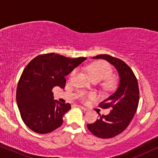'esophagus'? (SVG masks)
<instances>
[{
  "mask_svg": "<svg viewBox=\"0 0 158 158\" xmlns=\"http://www.w3.org/2000/svg\"><path fill=\"white\" fill-rule=\"evenodd\" d=\"M78 106L79 108H81V109H83V111H88V108H86V107H84V106H83L78 105V106Z\"/></svg>",
  "mask_w": 158,
  "mask_h": 158,
  "instance_id": "1",
  "label": "esophagus"
}]
</instances>
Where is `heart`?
I'll return each instance as SVG.
<instances>
[{
	"label": "heart",
	"instance_id": "b5f03b06",
	"mask_svg": "<svg viewBox=\"0 0 158 158\" xmlns=\"http://www.w3.org/2000/svg\"><path fill=\"white\" fill-rule=\"evenodd\" d=\"M86 70L91 77L93 81H100L103 79L107 78L112 73V68L108 62L105 61H96L90 63L89 65L86 67ZM75 70H73L70 74V77H72L75 75ZM114 85V81L113 79H109L106 81L105 86L108 88H111ZM81 100L83 101H87L89 99L94 98L96 97V94L94 93H85L82 92L80 94Z\"/></svg>",
	"mask_w": 158,
	"mask_h": 158
}]
</instances>
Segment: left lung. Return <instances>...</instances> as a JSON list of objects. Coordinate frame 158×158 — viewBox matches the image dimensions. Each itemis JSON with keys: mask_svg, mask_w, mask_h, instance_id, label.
I'll list each match as a JSON object with an SVG mask.
<instances>
[{"mask_svg": "<svg viewBox=\"0 0 158 158\" xmlns=\"http://www.w3.org/2000/svg\"><path fill=\"white\" fill-rule=\"evenodd\" d=\"M93 58L106 60L116 68L120 77L116 91L98 105L101 109H111V112L108 115L98 114V119L87 124L88 130L96 137L112 138L127 129L137 111L139 100L137 79L130 67L118 58L109 55H99Z\"/></svg>", "mask_w": 158, "mask_h": 158, "instance_id": "obj_1", "label": "left lung"}]
</instances>
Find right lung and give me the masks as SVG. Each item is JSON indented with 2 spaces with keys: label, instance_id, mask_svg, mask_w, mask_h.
Returning a JSON list of instances; mask_svg holds the SVG:
<instances>
[{
  "label": "right lung",
  "instance_id": "1",
  "mask_svg": "<svg viewBox=\"0 0 158 158\" xmlns=\"http://www.w3.org/2000/svg\"><path fill=\"white\" fill-rule=\"evenodd\" d=\"M86 59L48 53L36 56L26 66L17 86L16 102L21 118L30 129L47 134L62 124L71 105L53 101L52 89L64 88V76Z\"/></svg>",
  "mask_w": 158,
  "mask_h": 158
}]
</instances>
